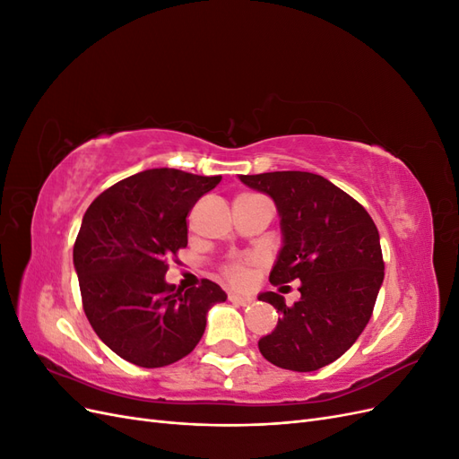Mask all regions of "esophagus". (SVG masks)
<instances>
[{"instance_id": "obj_1", "label": "esophagus", "mask_w": 459, "mask_h": 459, "mask_svg": "<svg viewBox=\"0 0 459 459\" xmlns=\"http://www.w3.org/2000/svg\"><path fill=\"white\" fill-rule=\"evenodd\" d=\"M230 300L233 304H239V307H248L255 299L253 297H245V295H238V293H230Z\"/></svg>"}]
</instances>
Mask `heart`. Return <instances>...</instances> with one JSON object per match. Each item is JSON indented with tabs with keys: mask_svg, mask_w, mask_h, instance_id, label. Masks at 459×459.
Returning a JSON list of instances; mask_svg holds the SVG:
<instances>
[{
	"mask_svg": "<svg viewBox=\"0 0 459 459\" xmlns=\"http://www.w3.org/2000/svg\"><path fill=\"white\" fill-rule=\"evenodd\" d=\"M226 275L230 277L231 281H243L245 275H247V270L243 264H230V266L226 268Z\"/></svg>",
	"mask_w": 459,
	"mask_h": 459,
	"instance_id": "b5f03b06",
	"label": "heart"
}]
</instances>
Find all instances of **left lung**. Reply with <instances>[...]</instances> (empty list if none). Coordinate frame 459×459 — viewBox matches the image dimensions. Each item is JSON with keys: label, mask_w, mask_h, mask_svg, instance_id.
Segmentation results:
<instances>
[{"label": "left lung", "mask_w": 459, "mask_h": 459, "mask_svg": "<svg viewBox=\"0 0 459 459\" xmlns=\"http://www.w3.org/2000/svg\"><path fill=\"white\" fill-rule=\"evenodd\" d=\"M239 179L268 195L280 214L281 248L270 281H300L293 307L273 290L258 295L281 314L270 335L258 341L262 356L293 371L335 362L368 325L383 285L377 226L362 204L324 176L266 172Z\"/></svg>", "instance_id": "8db88e82"}]
</instances>
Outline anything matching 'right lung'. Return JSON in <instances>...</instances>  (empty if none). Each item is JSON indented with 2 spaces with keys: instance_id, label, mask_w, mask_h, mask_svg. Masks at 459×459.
<instances>
[{
  "instance_id": "right-lung-1",
  "label": "right lung",
  "mask_w": 459,
  "mask_h": 459,
  "mask_svg": "<svg viewBox=\"0 0 459 459\" xmlns=\"http://www.w3.org/2000/svg\"><path fill=\"white\" fill-rule=\"evenodd\" d=\"M221 176L151 169L115 184L82 220L74 270L93 331L140 368L170 366L201 341L206 316L228 295L214 281L176 290L166 258L187 245V214Z\"/></svg>"
}]
</instances>
